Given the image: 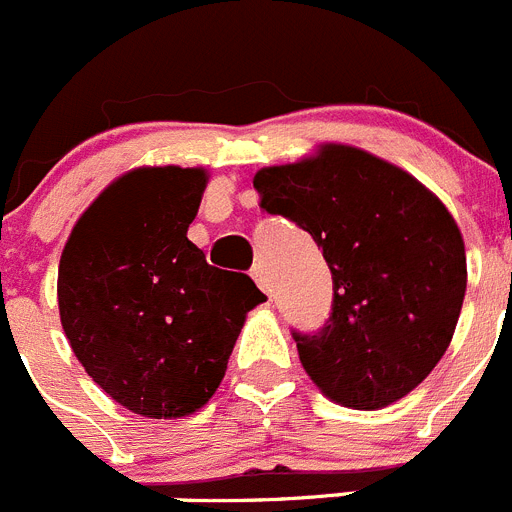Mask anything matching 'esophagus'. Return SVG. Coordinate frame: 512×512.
<instances>
[{"label": "esophagus", "mask_w": 512, "mask_h": 512, "mask_svg": "<svg viewBox=\"0 0 512 512\" xmlns=\"http://www.w3.org/2000/svg\"><path fill=\"white\" fill-rule=\"evenodd\" d=\"M251 276H253V281H256V284H259V287L264 289L266 294L274 292V287H271V279H269V271H266V266L261 264V261H259V264H253Z\"/></svg>", "instance_id": "obj_1"}]
</instances>
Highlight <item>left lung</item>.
Returning a JSON list of instances; mask_svg holds the SVG:
<instances>
[{"mask_svg":"<svg viewBox=\"0 0 512 512\" xmlns=\"http://www.w3.org/2000/svg\"><path fill=\"white\" fill-rule=\"evenodd\" d=\"M253 187L266 213L314 238L332 271L330 320L292 332L309 378L365 411L414 391L447 353L467 289L462 233L442 200L345 144L264 167Z\"/></svg>","mask_w":512,"mask_h":512,"instance_id":"1","label":"left lung"}]
</instances>
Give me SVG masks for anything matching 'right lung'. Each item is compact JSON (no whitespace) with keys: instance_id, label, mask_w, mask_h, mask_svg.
<instances>
[{"instance_id":"right-lung-1","label":"right lung","mask_w":512,"mask_h":512,"mask_svg":"<svg viewBox=\"0 0 512 512\" xmlns=\"http://www.w3.org/2000/svg\"><path fill=\"white\" fill-rule=\"evenodd\" d=\"M208 175L139 167L93 200L60 256L58 307L86 373L147 419H180L223 381L264 294L187 238Z\"/></svg>"}]
</instances>
